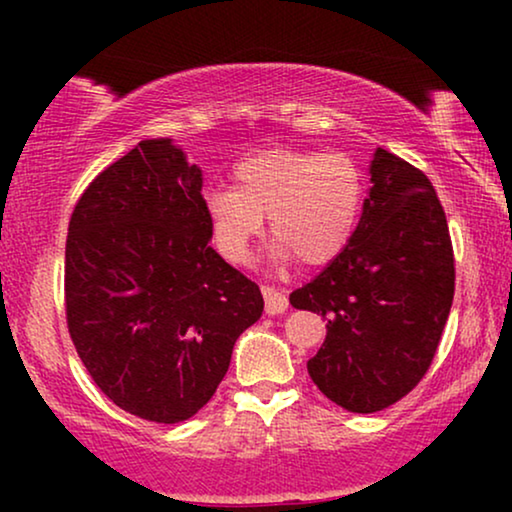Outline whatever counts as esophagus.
Segmentation results:
<instances>
[{
  "label": "esophagus",
  "mask_w": 512,
  "mask_h": 512,
  "mask_svg": "<svg viewBox=\"0 0 512 512\" xmlns=\"http://www.w3.org/2000/svg\"><path fill=\"white\" fill-rule=\"evenodd\" d=\"M263 298H265V312L272 314H284L286 307H289V298L284 296L282 291L272 289V286H263Z\"/></svg>",
  "instance_id": "obj_1"
}]
</instances>
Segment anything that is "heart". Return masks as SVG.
<instances>
[{
    "label": "heart",
    "mask_w": 512,
    "mask_h": 512,
    "mask_svg": "<svg viewBox=\"0 0 512 512\" xmlns=\"http://www.w3.org/2000/svg\"><path fill=\"white\" fill-rule=\"evenodd\" d=\"M235 188L205 193L212 240L228 263L244 265L268 216L272 258L333 261L352 240L363 207V174L345 153L265 149L240 160Z\"/></svg>",
    "instance_id": "obj_1"
}]
</instances>
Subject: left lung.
<instances>
[{
    "instance_id": "8db88e82",
    "label": "left lung",
    "mask_w": 512,
    "mask_h": 512,
    "mask_svg": "<svg viewBox=\"0 0 512 512\" xmlns=\"http://www.w3.org/2000/svg\"><path fill=\"white\" fill-rule=\"evenodd\" d=\"M370 184L347 247L289 296L296 310L326 319L324 345L307 361L312 382L361 415L417 387L454 298L450 230L426 174L377 149Z\"/></svg>"
}]
</instances>
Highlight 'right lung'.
Masks as SVG:
<instances>
[{
  "label": "right lung",
  "mask_w": 512,
  "mask_h": 512,
  "mask_svg": "<svg viewBox=\"0 0 512 512\" xmlns=\"http://www.w3.org/2000/svg\"><path fill=\"white\" fill-rule=\"evenodd\" d=\"M202 170L144 139L76 202L65 249L67 326L104 396L158 424L214 396L261 289L209 247Z\"/></svg>",
  "instance_id": "obj_1"
}]
</instances>
